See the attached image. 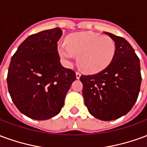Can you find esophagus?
<instances>
[{
  "mask_svg": "<svg viewBox=\"0 0 147 147\" xmlns=\"http://www.w3.org/2000/svg\"><path fill=\"white\" fill-rule=\"evenodd\" d=\"M76 76L77 79H80V76H81V73L79 72V71H76Z\"/></svg>",
  "mask_w": 147,
  "mask_h": 147,
  "instance_id": "obj_1",
  "label": "esophagus"
}]
</instances>
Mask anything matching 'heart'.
<instances>
[{
    "instance_id": "1",
    "label": "heart",
    "mask_w": 147,
    "mask_h": 147,
    "mask_svg": "<svg viewBox=\"0 0 147 147\" xmlns=\"http://www.w3.org/2000/svg\"><path fill=\"white\" fill-rule=\"evenodd\" d=\"M67 45L61 43L58 53L66 66H70L77 57L79 67L87 73L102 71L113 61L116 45L110 37L94 32L72 34L66 39Z\"/></svg>"
}]
</instances>
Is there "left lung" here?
Instances as JSON below:
<instances>
[{
    "instance_id": "left-lung-1",
    "label": "left lung",
    "mask_w": 147,
    "mask_h": 147,
    "mask_svg": "<svg viewBox=\"0 0 147 147\" xmlns=\"http://www.w3.org/2000/svg\"><path fill=\"white\" fill-rule=\"evenodd\" d=\"M116 45L111 64L99 73L80 76L85 105L99 120H116L129 112L139 96L142 76L134 49L122 37L104 32Z\"/></svg>"
}]
</instances>
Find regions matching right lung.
<instances>
[{
    "mask_svg": "<svg viewBox=\"0 0 147 147\" xmlns=\"http://www.w3.org/2000/svg\"><path fill=\"white\" fill-rule=\"evenodd\" d=\"M60 27L31 34L11 57L7 76L8 92L25 116L44 120L57 115L76 80V72L61 65L57 42Z\"/></svg>",
    "mask_w": 147,
    "mask_h": 147,
    "instance_id": "obj_1",
    "label": "right lung"
}]
</instances>
